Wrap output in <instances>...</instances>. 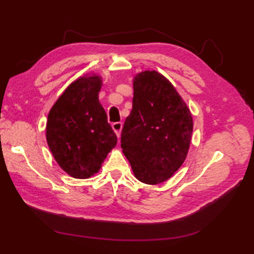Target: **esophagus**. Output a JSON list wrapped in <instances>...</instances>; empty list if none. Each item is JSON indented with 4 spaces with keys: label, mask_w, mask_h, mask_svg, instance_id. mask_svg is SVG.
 I'll return each mask as SVG.
<instances>
[{
    "label": "esophagus",
    "mask_w": 254,
    "mask_h": 254,
    "mask_svg": "<svg viewBox=\"0 0 254 254\" xmlns=\"http://www.w3.org/2000/svg\"><path fill=\"white\" fill-rule=\"evenodd\" d=\"M112 128L113 131L116 132L117 136L120 138V135H121V130H122V122H116L112 124Z\"/></svg>",
    "instance_id": "34e87169"
}]
</instances>
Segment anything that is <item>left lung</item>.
I'll return each instance as SVG.
<instances>
[{
  "label": "left lung",
  "instance_id": "obj_1",
  "mask_svg": "<svg viewBox=\"0 0 254 254\" xmlns=\"http://www.w3.org/2000/svg\"><path fill=\"white\" fill-rule=\"evenodd\" d=\"M133 88V108L122 128L121 147L136 179L158 185L187 157L192 116L176 88L158 72L137 74Z\"/></svg>",
  "mask_w": 254,
  "mask_h": 254
}]
</instances>
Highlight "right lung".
Listing matches in <instances>:
<instances>
[{
  "label": "right lung",
  "mask_w": 254,
  "mask_h": 254,
  "mask_svg": "<svg viewBox=\"0 0 254 254\" xmlns=\"http://www.w3.org/2000/svg\"><path fill=\"white\" fill-rule=\"evenodd\" d=\"M101 78L80 77L72 83L49 112L47 142L61 168L73 178L86 179L99 171L117 135L99 104Z\"/></svg>",
  "instance_id": "1"
}]
</instances>
